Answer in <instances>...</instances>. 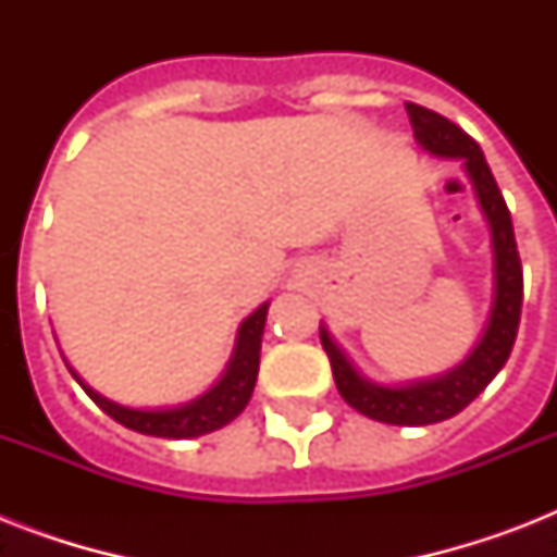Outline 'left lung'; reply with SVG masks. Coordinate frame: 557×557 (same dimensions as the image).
<instances>
[{"label":"left lung","mask_w":557,"mask_h":557,"mask_svg":"<svg viewBox=\"0 0 557 557\" xmlns=\"http://www.w3.org/2000/svg\"><path fill=\"white\" fill-rule=\"evenodd\" d=\"M405 109L410 115L416 141L422 144L424 150H431L433 156H445V159H459L466 164L480 208L492 225L494 280H497L492 321L466 364H459L448 375L407 384V387H379V384L361 379L326 330H321V344L330 356L338 393L349 407H356L358 413L370 416L375 422L416 428V424L445 422L459 410H466L509 361L515 338H518L520 306H523V269H520L511 213L506 208L500 187L494 182L492 168L485 164L480 144L433 109H424L419 103H405Z\"/></svg>","instance_id":"obj_1"}]
</instances>
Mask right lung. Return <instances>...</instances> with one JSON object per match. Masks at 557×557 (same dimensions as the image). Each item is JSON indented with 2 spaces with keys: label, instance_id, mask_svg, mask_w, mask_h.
<instances>
[{
  "label": "right lung",
  "instance_id": "add662e5",
  "mask_svg": "<svg viewBox=\"0 0 557 557\" xmlns=\"http://www.w3.org/2000/svg\"><path fill=\"white\" fill-rule=\"evenodd\" d=\"M265 312H269V304L260 306L239 326L236 352L216 387L185 407H173V410H129V407H121L115 401H109V398L98 396L95 389L86 387L74 375V370L72 375L81 381V387L89 393L91 401L103 413L112 416L115 422H121L129 431L147 433V436H161V440H193V436L219 431L227 422H234L236 416L245 410V405H248L253 384H257V370H260V344L262 330H265Z\"/></svg>",
  "mask_w": 557,
  "mask_h": 557
}]
</instances>
